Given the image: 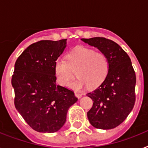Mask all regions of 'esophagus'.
Masks as SVG:
<instances>
[{
  "label": "esophagus",
  "instance_id": "esophagus-1",
  "mask_svg": "<svg viewBox=\"0 0 148 148\" xmlns=\"http://www.w3.org/2000/svg\"><path fill=\"white\" fill-rule=\"evenodd\" d=\"M74 95H75V96H76L77 98H81V97H82V94H81V93L74 92Z\"/></svg>",
  "mask_w": 148,
  "mask_h": 148
}]
</instances>
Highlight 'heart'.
<instances>
[{
	"label": "heart",
	"mask_w": 148,
	"mask_h": 148,
	"mask_svg": "<svg viewBox=\"0 0 148 148\" xmlns=\"http://www.w3.org/2000/svg\"><path fill=\"white\" fill-rule=\"evenodd\" d=\"M67 61L58 58L54 63V71L58 82L69 87L74 77L78 79L71 84L74 90H80L88 86L95 88L105 80L109 71V61L105 53L86 47H77L67 54Z\"/></svg>",
	"instance_id": "obj_1"
}]
</instances>
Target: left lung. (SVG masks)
Segmentation results:
<instances>
[{
    "instance_id": "obj_1",
    "label": "left lung",
    "mask_w": 148,
    "mask_h": 148,
    "mask_svg": "<svg viewBox=\"0 0 148 148\" xmlns=\"http://www.w3.org/2000/svg\"><path fill=\"white\" fill-rule=\"evenodd\" d=\"M81 40L105 53L109 61L105 80L87 94L93 101L88 118L96 128H114L126 119L135 103L136 75L131 59L117 43L109 39L92 38Z\"/></svg>"
}]
</instances>
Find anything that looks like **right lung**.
<instances>
[{"instance_id":"add662e5","label":"right lung","mask_w":148,"mask_h":148,"mask_svg":"<svg viewBox=\"0 0 148 148\" xmlns=\"http://www.w3.org/2000/svg\"><path fill=\"white\" fill-rule=\"evenodd\" d=\"M66 46L67 39L40 40L27 47L15 62L11 79L15 108L38 132L59 131L77 101L72 90L56 84L54 63Z\"/></svg>"}]
</instances>
